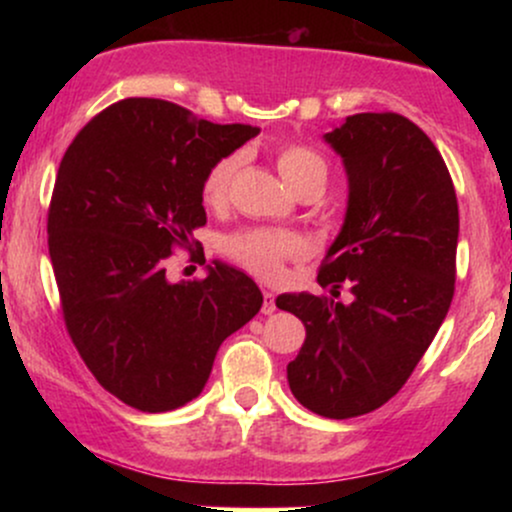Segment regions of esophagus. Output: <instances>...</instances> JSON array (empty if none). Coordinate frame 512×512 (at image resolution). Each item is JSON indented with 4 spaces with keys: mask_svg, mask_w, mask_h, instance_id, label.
I'll return each mask as SVG.
<instances>
[{
    "mask_svg": "<svg viewBox=\"0 0 512 512\" xmlns=\"http://www.w3.org/2000/svg\"><path fill=\"white\" fill-rule=\"evenodd\" d=\"M264 303H262V313L264 315H272L276 310V303H274V293L272 291H264Z\"/></svg>",
    "mask_w": 512,
    "mask_h": 512,
    "instance_id": "34e87169",
    "label": "esophagus"
}]
</instances>
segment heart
<instances>
[{"mask_svg": "<svg viewBox=\"0 0 512 512\" xmlns=\"http://www.w3.org/2000/svg\"><path fill=\"white\" fill-rule=\"evenodd\" d=\"M240 166L238 154L221 156L204 173L202 197L207 204H221L226 199L231 182L236 178ZM276 168L296 192L308 185H325L327 182V163L315 149L305 144H284L276 149ZM228 257H233L252 274L264 276V279H276L281 274L286 260H296L305 252L301 238L293 233L262 231V228H250V231L233 233L223 243Z\"/></svg>", "mask_w": 512, "mask_h": 512, "instance_id": "heart-1", "label": "heart"}]
</instances>
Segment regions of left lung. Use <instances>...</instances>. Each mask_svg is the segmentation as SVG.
Returning a JSON list of instances; mask_svg holds the SVG:
<instances>
[{
  "label": "left lung",
  "instance_id": "obj_1",
  "mask_svg": "<svg viewBox=\"0 0 512 512\" xmlns=\"http://www.w3.org/2000/svg\"><path fill=\"white\" fill-rule=\"evenodd\" d=\"M349 178L344 226L313 293H281L276 308L305 325L286 368L293 397L327 419L383 407L407 383L455 293L460 214L452 178L424 129L397 113L349 115L325 134Z\"/></svg>",
  "mask_w": 512,
  "mask_h": 512
}]
</instances>
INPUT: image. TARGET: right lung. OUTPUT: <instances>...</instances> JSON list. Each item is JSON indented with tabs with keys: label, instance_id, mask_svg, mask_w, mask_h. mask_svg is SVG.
<instances>
[{
	"label": "right lung",
	"instance_id": "obj_1",
	"mask_svg": "<svg viewBox=\"0 0 512 512\" xmlns=\"http://www.w3.org/2000/svg\"><path fill=\"white\" fill-rule=\"evenodd\" d=\"M158 98H125L69 144L48 211V245L69 337L110 395L178 409L207 385L221 342L260 313L262 293L223 262L168 281L175 248L199 245L202 180L257 137Z\"/></svg>",
	"mask_w": 512,
	"mask_h": 512
}]
</instances>
